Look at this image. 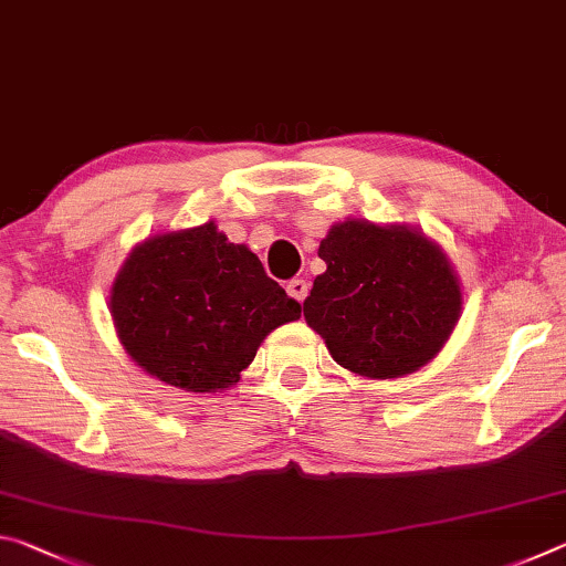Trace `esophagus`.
Instances as JSON below:
<instances>
[{
    "mask_svg": "<svg viewBox=\"0 0 566 566\" xmlns=\"http://www.w3.org/2000/svg\"><path fill=\"white\" fill-rule=\"evenodd\" d=\"M286 292H290V296H294L296 302H304L306 294H310V284H306L304 280H292L290 284H286Z\"/></svg>",
    "mask_w": 566,
    "mask_h": 566,
    "instance_id": "1",
    "label": "esophagus"
}]
</instances>
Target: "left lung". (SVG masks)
<instances>
[{
    "instance_id": "1",
    "label": "left lung",
    "mask_w": 566,
    "mask_h": 566,
    "mask_svg": "<svg viewBox=\"0 0 566 566\" xmlns=\"http://www.w3.org/2000/svg\"><path fill=\"white\" fill-rule=\"evenodd\" d=\"M327 272L304 319L352 375L397 379L427 367L462 317V282L442 247L411 224L344 219L319 244Z\"/></svg>"
}]
</instances>
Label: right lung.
<instances>
[{
    "instance_id": "obj_1",
    "label": "right lung",
    "mask_w": 566,
    "mask_h": 566,
    "mask_svg": "<svg viewBox=\"0 0 566 566\" xmlns=\"http://www.w3.org/2000/svg\"><path fill=\"white\" fill-rule=\"evenodd\" d=\"M117 339L132 361L195 395L242 379L266 334L302 317L252 249L229 242L214 219L147 237L109 290Z\"/></svg>"
}]
</instances>
